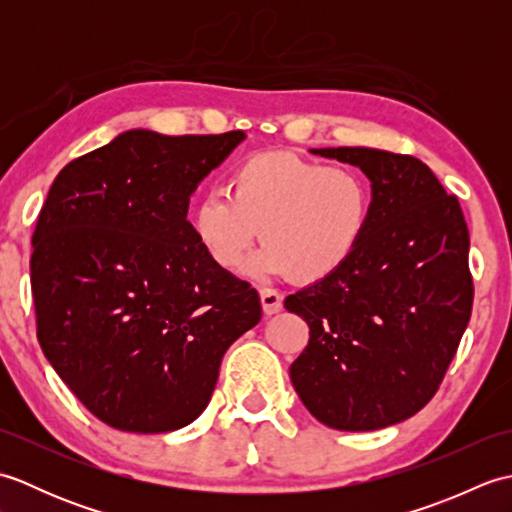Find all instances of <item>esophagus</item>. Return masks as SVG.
Here are the masks:
<instances>
[{
  "mask_svg": "<svg viewBox=\"0 0 512 512\" xmlns=\"http://www.w3.org/2000/svg\"><path fill=\"white\" fill-rule=\"evenodd\" d=\"M259 299H262V310L264 314H277L281 308H284V299H281L279 292L270 290V288H262L259 290Z\"/></svg>",
  "mask_w": 512,
  "mask_h": 512,
  "instance_id": "34e87169",
  "label": "esophagus"
}]
</instances>
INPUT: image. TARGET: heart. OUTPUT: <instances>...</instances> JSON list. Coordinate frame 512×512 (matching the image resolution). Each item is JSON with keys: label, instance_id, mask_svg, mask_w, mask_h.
Returning <instances> with one entry per match:
<instances>
[{"label": "heart", "instance_id": "obj_1", "mask_svg": "<svg viewBox=\"0 0 512 512\" xmlns=\"http://www.w3.org/2000/svg\"><path fill=\"white\" fill-rule=\"evenodd\" d=\"M226 194L206 193L189 215L195 242L215 266L233 270L259 235L264 246L244 273L317 284L350 262L372 215L367 180L288 151H262L228 173Z\"/></svg>", "mask_w": 512, "mask_h": 512}]
</instances>
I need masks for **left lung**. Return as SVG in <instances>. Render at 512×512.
<instances>
[{
  "label": "left lung",
  "mask_w": 512,
  "mask_h": 512,
  "mask_svg": "<svg viewBox=\"0 0 512 512\" xmlns=\"http://www.w3.org/2000/svg\"><path fill=\"white\" fill-rule=\"evenodd\" d=\"M310 151L365 173L372 215L339 273L284 301L310 328L290 380L325 427L385 429L433 398L469 325V228L458 198L418 158L372 147Z\"/></svg>",
  "instance_id": "left-lung-1"
}]
</instances>
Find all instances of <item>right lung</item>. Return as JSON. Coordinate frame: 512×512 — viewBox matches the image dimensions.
Returning a JSON list of instances; mask_svg holds the SVG:
<instances>
[{
	"label": "right lung",
	"mask_w": 512,
	"mask_h": 512,
	"mask_svg": "<svg viewBox=\"0 0 512 512\" xmlns=\"http://www.w3.org/2000/svg\"><path fill=\"white\" fill-rule=\"evenodd\" d=\"M244 138L129 129L65 165L43 202L30 257L41 350L114 429L187 427L224 352L262 319L257 290L215 266L187 220Z\"/></svg>",
	"instance_id": "right-lung-1"
}]
</instances>
